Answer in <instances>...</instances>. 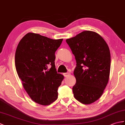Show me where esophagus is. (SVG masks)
Returning a JSON list of instances; mask_svg holds the SVG:
<instances>
[{
  "label": "esophagus",
  "instance_id": "1",
  "mask_svg": "<svg viewBox=\"0 0 125 125\" xmlns=\"http://www.w3.org/2000/svg\"><path fill=\"white\" fill-rule=\"evenodd\" d=\"M70 73H64V76L65 77H67L70 76Z\"/></svg>",
  "mask_w": 125,
  "mask_h": 125
}]
</instances>
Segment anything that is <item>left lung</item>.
<instances>
[{"instance_id":"8db88e82","label":"left lung","mask_w":125,"mask_h":125,"mask_svg":"<svg viewBox=\"0 0 125 125\" xmlns=\"http://www.w3.org/2000/svg\"><path fill=\"white\" fill-rule=\"evenodd\" d=\"M75 55L76 82L73 87L75 99L84 104L97 100L109 79L111 55L104 39L94 31H85L66 40Z\"/></svg>"}]
</instances>
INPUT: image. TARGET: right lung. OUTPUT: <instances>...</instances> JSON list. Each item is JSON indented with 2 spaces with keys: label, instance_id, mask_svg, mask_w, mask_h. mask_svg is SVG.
I'll return each instance as SVG.
<instances>
[{
  "label": "right lung",
  "instance_id": "add662e5",
  "mask_svg": "<svg viewBox=\"0 0 125 125\" xmlns=\"http://www.w3.org/2000/svg\"><path fill=\"white\" fill-rule=\"evenodd\" d=\"M62 41L28 33L16 49L15 64L19 77L29 96L40 105H50L58 97L57 90L64 76L57 73L55 53Z\"/></svg>",
  "mask_w": 125,
  "mask_h": 125
}]
</instances>
